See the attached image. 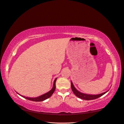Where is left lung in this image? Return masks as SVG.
<instances>
[{"mask_svg":"<svg viewBox=\"0 0 124 124\" xmlns=\"http://www.w3.org/2000/svg\"><path fill=\"white\" fill-rule=\"evenodd\" d=\"M71 89H72V91L73 92V93L75 94L76 96H77L78 98H81L82 99H84L86 100H93V99H96L97 98H98L101 96H102L104 94H105L107 92H108L107 91L104 93H100V94L99 95H89V94H86V93H82L80 92H78V90L75 88L74 86L72 81L71 82Z\"/></svg>","mask_w":124,"mask_h":124,"instance_id":"left-lung-1","label":"left lung"}]
</instances>
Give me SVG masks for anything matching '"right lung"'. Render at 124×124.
<instances>
[{"label":"right lung","mask_w":124,"mask_h":124,"mask_svg":"<svg viewBox=\"0 0 124 124\" xmlns=\"http://www.w3.org/2000/svg\"><path fill=\"white\" fill-rule=\"evenodd\" d=\"M56 79L57 78H55V80L54 81V84H53V87L52 88V89L50 91H49L48 92L44 93V94L41 95L40 96H39L38 97H36V98H29V97H25L21 95L22 97H24L25 99H27L28 100H31V101H42L43 100H45L46 99L50 98V97L52 95V94L54 93L55 90V88H56V85H55V83L56 81Z\"/></svg>","instance_id":"add662e5"}]
</instances>
